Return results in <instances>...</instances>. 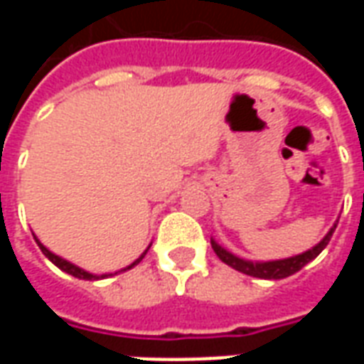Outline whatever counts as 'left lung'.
Wrapping results in <instances>:
<instances>
[{"mask_svg":"<svg viewBox=\"0 0 364 364\" xmlns=\"http://www.w3.org/2000/svg\"><path fill=\"white\" fill-rule=\"evenodd\" d=\"M333 230L336 226L329 230L328 236L321 240L320 244L312 247V250H308L302 255H296V257H289V259H281V261H269V263H253V261H244L236 257V255H232L230 252H226L224 247L216 244V242H210L213 244L214 253L220 257V261H224L226 265L230 267H234L240 273L250 274V277H257V279H269V281H277V279H287L290 274L298 273L300 269L308 265L310 261L316 259L321 252H323V247L329 244V240H331V234H333Z\"/></svg>","mask_w":364,"mask_h":364,"instance_id":"left-lung-1","label":"left lung"}]
</instances>
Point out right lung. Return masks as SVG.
Returning a JSON list of instances; mask_svg holds the SVG:
<instances>
[{"instance_id":"right-lung-1","label":"right lung","mask_w":364,"mask_h":364,"mask_svg":"<svg viewBox=\"0 0 364 364\" xmlns=\"http://www.w3.org/2000/svg\"><path fill=\"white\" fill-rule=\"evenodd\" d=\"M36 244H38V247H41V252H43L44 255H46V257H48V259H50L52 263H54V265H56V267L62 269V271H66V273H70V274H72V277H77V279H85V281H95V279H99L97 274L87 273V271H83V269L72 265L70 261L62 259V257H58V255H54V253H52V252H48V250H46V247H44V245L41 244V242H36ZM146 252H148V250H146ZM146 252H144L142 255H140V257H138V259H136L134 263H132V265H128L127 269H132V267H134V265H138V263H140V261L144 259V255H146ZM127 269H122V271H127ZM122 271H119V273H122ZM103 277H105V274H103Z\"/></svg>"}]
</instances>
